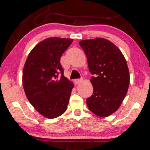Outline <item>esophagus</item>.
Instances as JSON below:
<instances>
[{
    "instance_id": "1",
    "label": "esophagus",
    "mask_w": 150,
    "mask_h": 150,
    "mask_svg": "<svg viewBox=\"0 0 150 150\" xmlns=\"http://www.w3.org/2000/svg\"><path fill=\"white\" fill-rule=\"evenodd\" d=\"M82 79H77V80H75L74 81V82H75V85H78V84H80L81 82H82Z\"/></svg>"
}]
</instances>
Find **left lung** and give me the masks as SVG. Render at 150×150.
<instances>
[{
    "mask_svg": "<svg viewBox=\"0 0 150 150\" xmlns=\"http://www.w3.org/2000/svg\"><path fill=\"white\" fill-rule=\"evenodd\" d=\"M87 58L94 88L87 99V105L93 113L106 117L116 111L126 95L130 75L121 51L104 38L82 40L79 42Z\"/></svg>",
    "mask_w": 150,
    "mask_h": 150,
    "instance_id": "8db88e82",
    "label": "left lung"
}]
</instances>
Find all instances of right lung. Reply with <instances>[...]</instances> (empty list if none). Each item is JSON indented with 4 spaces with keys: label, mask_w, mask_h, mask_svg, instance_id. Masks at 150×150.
<instances>
[{
    "label": "right lung",
    "mask_w": 150,
    "mask_h": 150,
    "mask_svg": "<svg viewBox=\"0 0 150 150\" xmlns=\"http://www.w3.org/2000/svg\"><path fill=\"white\" fill-rule=\"evenodd\" d=\"M72 39L50 37L36 45L26 60L22 84L27 99L48 118L63 114L68 106L73 83L63 75L61 57Z\"/></svg>",
    "instance_id": "obj_1"
}]
</instances>
